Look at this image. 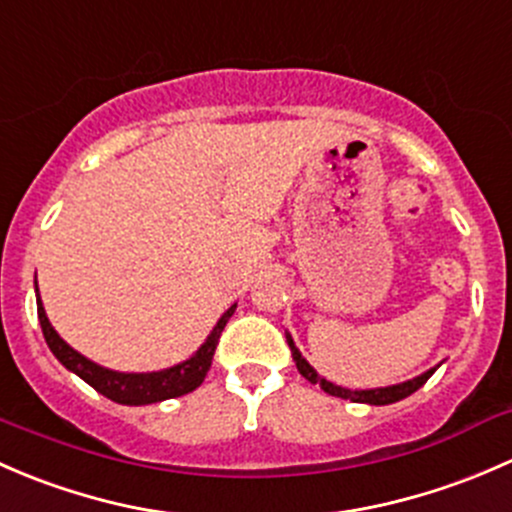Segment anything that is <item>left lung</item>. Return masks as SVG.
Segmentation results:
<instances>
[{"mask_svg":"<svg viewBox=\"0 0 512 512\" xmlns=\"http://www.w3.org/2000/svg\"><path fill=\"white\" fill-rule=\"evenodd\" d=\"M286 337H288V345H291V355H293V360H295V367H298V372L303 374V377L308 379L310 384H320V387H323L328 394H333V397H340V399H350V402L374 404V407L394 404V402H399V399H404V397H409V394H414L419 387H424L426 379H429L431 374L436 372V367H431V370H426L424 374H419V377L407 379V382H402V384H392V387L345 389V387H337V384H333V382H328V379H325V377H320V374L308 365V360H305V357L300 355V350H298V347H295L293 337L291 335H286Z\"/></svg>","mask_w":512,"mask_h":512,"instance_id":"obj_1","label":"left lung"}]
</instances>
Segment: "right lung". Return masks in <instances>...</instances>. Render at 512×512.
Returning <instances> with one entry per match:
<instances>
[{"label":"right lung","instance_id":"1","mask_svg":"<svg viewBox=\"0 0 512 512\" xmlns=\"http://www.w3.org/2000/svg\"><path fill=\"white\" fill-rule=\"evenodd\" d=\"M36 293H39V288H36ZM36 310H39V323L41 330H44L46 345H49V350L54 352L56 360H59L66 370L78 374L83 382H88L96 392L113 399V402L128 404V407H142V404H155L165 402V399L182 397V394L194 392V389L204 382L209 367H212V357L219 345L221 330H224V325L229 323V318L234 315L236 305H231V308L221 315L219 323L214 325V330L209 333L207 340H204V345L199 347L189 360L160 372H115L108 370V367H100L96 362L88 360V357H83L81 352L73 350L68 342H63V337L56 333L54 325L46 318L44 303H41L39 295H36Z\"/></svg>","mask_w":512,"mask_h":512}]
</instances>
